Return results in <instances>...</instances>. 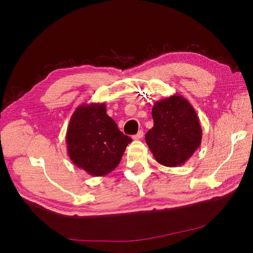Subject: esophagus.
I'll use <instances>...</instances> for the list:
<instances>
[{"mask_svg":"<svg viewBox=\"0 0 253 253\" xmlns=\"http://www.w3.org/2000/svg\"><path fill=\"white\" fill-rule=\"evenodd\" d=\"M142 136H143V132L140 129V131H139L138 133H137L136 135L133 136V139H134V140H138V139L142 138Z\"/></svg>","mask_w":253,"mask_h":253,"instance_id":"1","label":"esophagus"}]
</instances>
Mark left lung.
Wrapping results in <instances>:
<instances>
[{"label":"left lung","mask_w":253,"mask_h":253,"mask_svg":"<svg viewBox=\"0 0 253 253\" xmlns=\"http://www.w3.org/2000/svg\"><path fill=\"white\" fill-rule=\"evenodd\" d=\"M154 126L145 134L156 162L166 167H179L194 154L202 142L200 118L181 95H173L153 105Z\"/></svg>","instance_id":"left-lung-1"}]
</instances>
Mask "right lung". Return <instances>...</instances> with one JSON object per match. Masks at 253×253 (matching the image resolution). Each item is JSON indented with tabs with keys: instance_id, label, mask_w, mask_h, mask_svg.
<instances>
[{
	"instance_id": "right-lung-1",
	"label": "right lung",
	"mask_w": 253,
	"mask_h": 253,
	"mask_svg": "<svg viewBox=\"0 0 253 253\" xmlns=\"http://www.w3.org/2000/svg\"><path fill=\"white\" fill-rule=\"evenodd\" d=\"M131 141L106 114V105L94 102L83 103L75 110L65 137L72 162L93 176L111 173Z\"/></svg>"
}]
</instances>
